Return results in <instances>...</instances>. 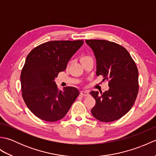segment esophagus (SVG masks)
I'll return each instance as SVG.
<instances>
[{"mask_svg": "<svg viewBox=\"0 0 156 156\" xmlns=\"http://www.w3.org/2000/svg\"><path fill=\"white\" fill-rule=\"evenodd\" d=\"M80 94L82 96H84V97H88L89 95V92L87 90H82L80 92Z\"/></svg>", "mask_w": 156, "mask_h": 156, "instance_id": "esophagus-1", "label": "esophagus"}]
</instances>
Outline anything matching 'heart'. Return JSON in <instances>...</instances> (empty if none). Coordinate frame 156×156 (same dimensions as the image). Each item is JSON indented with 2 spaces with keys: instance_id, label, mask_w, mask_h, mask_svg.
Instances as JSON below:
<instances>
[{
  "instance_id": "b5f03b06",
  "label": "heart",
  "mask_w": 156,
  "mask_h": 156,
  "mask_svg": "<svg viewBox=\"0 0 156 156\" xmlns=\"http://www.w3.org/2000/svg\"><path fill=\"white\" fill-rule=\"evenodd\" d=\"M89 58H90V57H89V56H88V55H84V56H82V57L81 58V60H83V59H88Z\"/></svg>"
}]
</instances>
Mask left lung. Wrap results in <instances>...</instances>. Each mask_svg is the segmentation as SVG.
<instances>
[{"instance_id": "1", "label": "left lung", "mask_w": 156, "mask_h": 156, "mask_svg": "<svg viewBox=\"0 0 156 156\" xmlns=\"http://www.w3.org/2000/svg\"><path fill=\"white\" fill-rule=\"evenodd\" d=\"M86 43L97 59V75L108 81V91L90 94L96 101L91 109L94 117L102 122L121 119L133 107L139 91L138 69L128 51L115 42L88 39Z\"/></svg>"}]
</instances>
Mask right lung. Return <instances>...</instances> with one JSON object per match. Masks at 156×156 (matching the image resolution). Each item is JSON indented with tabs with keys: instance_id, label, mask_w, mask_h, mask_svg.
I'll list each match as a JSON object with an SVG mask.
<instances>
[{
	"instance_id": "1",
	"label": "right lung",
	"mask_w": 156,
	"mask_h": 156,
	"mask_svg": "<svg viewBox=\"0 0 156 156\" xmlns=\"http://www.w3.org/2000/svg\"><path fill=\"white\" fill-rule=\"evenodd\" d=\"M83 44L82 40L51 41L37 46L27 56L21 74L22 97L41 120H60L80 94L72 87L59 90L54 80Z\"/></svg>"
}]
</instances>
